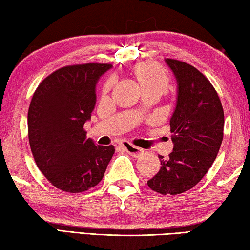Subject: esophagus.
<instances>
[{"mask_svg": "<svg viewBox=\"0 0 250 250\" xmlns=\"http://www.w3.org/2000/svg\"><path fill=\"white\" fill-rule=\"evenodd\" d=\"M121 146L126 151V153H129L130 155L134 156V158H138V156H140L143 153L142 149H140V147L135 146L133 145H131V143H129V142H124Z\"/></svg>", "mask_w": 250, "mask_h": 250, "instance_id": "34e87169", "label": "esophagus"}]
</instances>
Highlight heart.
Listing matches in <instances>:
<instances>
[{"mask_svg": "<svg viewBox=\"0 0 250 250\" xmlns=\"http://www.w3.org/2000/svg\"><path fill=\"white\" fill-rule=\"evenodd\" d=\"M134 75L140 83L142 89L151 87H160L166 90L168 86V77L162 68L152 62H142L134 67ZM113 83L112 79H109L104 87V91L107 92Z\"/></svg>", "mask_w": 250, "mask_h": 250, "instance_id": "obj_1", "label": "heart"}]
</instances>
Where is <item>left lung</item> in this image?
<instances>
[{
  "label": "left lung",
  "mask_w": 250,
  "mask_h": 250,
  "mask_svg": "<svg viewBox=\"0 0 250 250\" xmlns=\"http://www.w3.org/2000/svg\"><path fill=\"white\" fill-rule=\"evenodd\" d=\"M177 83L175 110L170 120L174 146L159 155L161 168L147 181L154 192L177 195L191 189L209 170L224 137V110L213 84L192 65L166 59Z\"/></svg>",
  "instance_id": "8db88e82"
}]
</instances>
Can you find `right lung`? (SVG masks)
I'll return each mask as SVG.
<instances>
[{"instance_id":"1","label":"right lung","mask_w":250,"mask_h":250,"mask_svg":"<svg viewBox=\"0 0 250 250\" xmlns=\"http://www.w3.org/2000/svg\"><path fill=\"white\" fill-rule=\"evenodd\" d=\"M110 64L59 68L40 83L28 108V141L37 167L55 188L83 193L103 180L115 153L86 137L96 104V84Z\"/></svg>"}]
</instances>
